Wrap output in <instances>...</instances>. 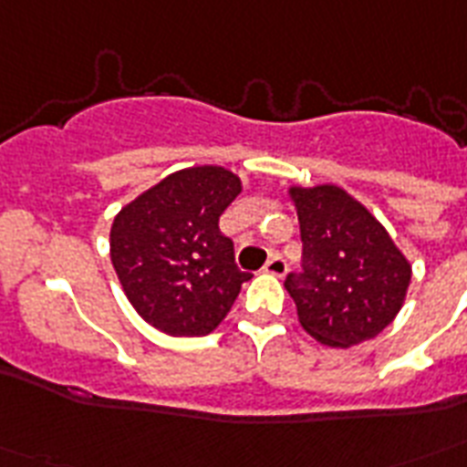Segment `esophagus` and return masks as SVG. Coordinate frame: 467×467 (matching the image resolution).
<instances>
[{
	"label": "esophagus",
	"instance_id": "esophagus-1",
	"mask_svg": "<svg viewBox=\"0 0 467 467\" xmlns=\"http://www.w3.org/2000/svg\"><path fill=\"white\" fill-rule=\"evenodd\" d=\"M264 271H266V274H271V276H284V274H285V262L278 254H274L269 259V262L264 264Z\"/></svg>",
	"mask_w": 467,
	"mask_h": 467
}]
</instances>
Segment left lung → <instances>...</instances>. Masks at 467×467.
<instances>
[{"mask_svg":"<svg viewBox=\"0 0 467 467\" xmlns=\"http://www.w3.org/2000/svg\"><path fill=\"white\" fill-rule=\"evenodd\" d=\"M303 274L285 276L303 329L325 347L373 339L405 303L412 266L380 223L334 183L291 186Z\"/></svg>","mask_w":467,"mask_h":467,"instance_id":"left-lung-1","label":"left lung"}]
</instances>
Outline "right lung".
I'll return each instance as SVG.
<instances>
[{
	"label": "right lung",
	"instance_id": "obj_1",
	"mask_svg": "<svg viewBox=\"0 0 467 467\" xmlns=\"http://www.w3.org/2000/svg\"><path fill=\"white\" fill-rule=\"evenodd\" d=\"M225 167L182 169L113 218L111 262L130 306L169 337H205L252 274L237 269L220 215L240 196Z\"/></svg>",
	"mask_w": 467,
	"mask_h": 467
}]
</instances>
